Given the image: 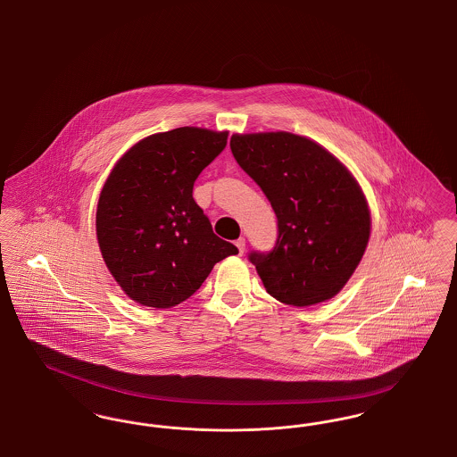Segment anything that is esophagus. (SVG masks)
<instances>
[{"mask_svg": "<svg viewBox=\"0 0 457 457\" xmlns=\"http://www.w3.org/2000/svg\"><path fill=\"white\" fill-rule=\"evenodd\" d=\"M235 245H237L239 253H243V252H245V245H246L245 238L237 239V241H235Z\"/></svg>", "mask_w": 457, "mask_h": 457, "instance_id": "1", "label": "esophagus"}]
</instances>
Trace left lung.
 <instances>
[{"instance_id":"obj_1","label":"left lung","mask_w":457,"mask_h":457,"mask_svg":"<svg viewBox=\"0 0 457 457\" xmlns=\"http://www.w3.org/2000/svg\"><path fill=\"white\" fill-rule=\"evenodd\" d=\"M231 153L278 218L270 252H252L267 293L310 306L336 296L370 238L365 195L346 166L317 142L287 131L231 137Z\"/></svg>"}]
</instances>
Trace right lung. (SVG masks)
<instances>
[{
    "label": "right lung",
    "mask_w": 457,
    "mask_h": 457,
    "mask_svg": "<svg viewBox=\"0 0 457 457\" xmlns=\"http://www.w3.org/2000/svg\"><path fill=\"white\" fill-rule=\"evenodd\" d=\"M228 144V131L181 127L125 154L97 204L103 259L137 303L171 308L188 300L218 262L238 248L212 231L194 183Z\"/></svg>",
    "instance_id": "obj_1"
}]
</instances>
